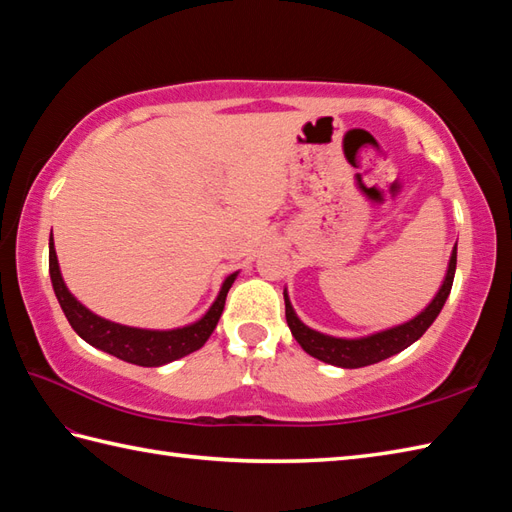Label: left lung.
Wrapping results in <instances>:
<instances>
[{"mask_svg":"<svg viewBox=\"0 0 512 512\" xmlns=\"http://www.w3.org/2000/svg\"><path fill=\"white\" fill-rule=\"evenodd\" d=\"M455 264H458V244L453 246L447 273H444L442 286L438 288L436 297H433L427 306H424L416 317H411L405 323L391 325V328L378 330L365 336H352V339H345V336H332L319 330H312L310 325L303 323L295 308H292L288 290L284 288V301H286V321L288 328L295 336L297 343L303 347V352L310 356L319 358V361L343 367V369H356V367H367L385 361L389 356H396L398 352L407 350L411 343H416L420 336L431 328V323L438 319L440 310L447 303L451 295L453 277H455Z\"/></svg>","mask_w":512,"mask_h":512,"instance_id":"obj_1","label":"left lung"}]
</instances>
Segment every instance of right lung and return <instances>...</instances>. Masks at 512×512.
<instances>
[{
    "label": "right lung",
    "instance_id": "add662e5",
    "mask_svg": "<svg viewBox=\"0 0 512 512\" xmlns=\"http://www.w3.org/2000/svg\"><path fill=\"white\" fill-rule=\"evenodd\" d=\"M48 248H50L48 262H50V279H52L54 295H57L59 306L65 314V319L70 321L72 330L79 334L85 343L96 347V350L107 352L116 358H121V361L140 365V367H160L171 361H178V358L187 356L195 350H200V347L209 341L217 321H220L228 290H231V286L235 284V279L239 275V270H235V273H231L222 281V288L217 292L211 308L206 310L198 321L182 325V328H173V330L132 328V325L103 319L99 314H94L90 308H85L83 303L68 290V286H65L52 237H50Z\"/></svg>",
    "mask_w": 512,
    "mask_h": 512
}]
</instances>
